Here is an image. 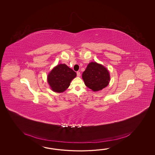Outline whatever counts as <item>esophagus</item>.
Segmentation results:
<instances>
[{"label":"esophagus","instance_id":"34e87169","mask_svg":"<svg viewBox=\"0 0 155 155\" xmlns=\"http://www.w3.org/2000/svg\"><path fill=\"white\" fill-rule=\"evenodd\" d=\"M76 74H77V76H78V77H80V75H81V74H80V73L79 71H77Z\"/></svg>","mask_w":155,"mask_h":155}]
</instances>
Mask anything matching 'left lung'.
I'll list each match as a JSON object with an SVG mask.
<instances>
[{
  "label": "left lung",
  "mask_w": 155,
  "mask_h": 155,
  "mask_svg": "<svg viewBox=\"0 0 155 155\" xmlns=\"http://www.w3.org/2000/svg\"><path fill=\"white\" fill-rule=\"evenodd\" d=\"M82 79L85 85L93 91H98L109 85L110 76L105 67L96 62L89 63L83 72Z\"/></svg>",
  "instance_id": "left-lung-1"
}]
</instances>
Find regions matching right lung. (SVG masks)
<instances>
[{
    "label": "right lung",
    "instance_id": "add662e5",
    "mask_svg": "<svg viewBox=\"0 0 155 155\" xmlns=\"http://www.w3.org/2000/svg\"><path fill=\"white\" fill-rule=\"evenodd\" d=\"M76 73L66 64H59L53 68L48 75V82L53 91L63 92L69 87Z\"/></svg>",
    "mask_w": 155,
    "mask_h": 155
}]
</instances>
